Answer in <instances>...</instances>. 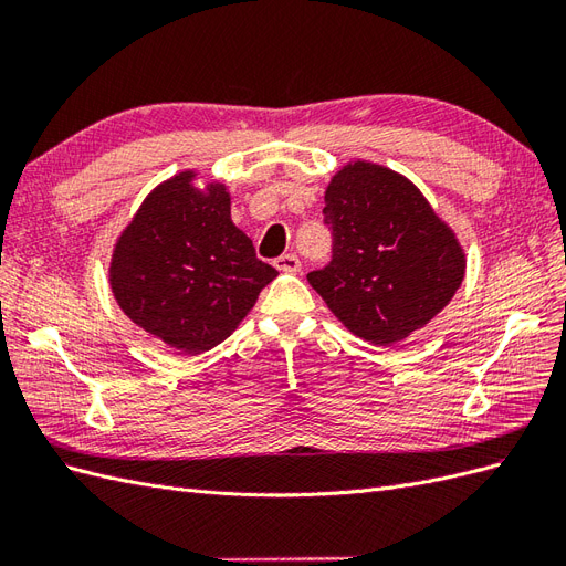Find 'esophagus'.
Returning a JSON list of instances; mask_svg holds the SVG:
<instances>
[{
	"label": "esophagus",
	"mask_w": 566,
	"mask_h": 566,
	"mask_svg": "<svg viewBox=\"0 0 566 566\" xmlns=\"http://www.w3.org/2000/svg\"><path fill=\"white\" fill-rule=\"evenodd\" d=\"M273 266H276L283 273H297L302 269L297 254H283V256H279L276 262H273Z\"/></svg>",
	"instance_id": "obj_1"
}]
</instances>
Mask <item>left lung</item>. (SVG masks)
<instances>
[{"label":"left lung","mask_w":566,"mask_h":566,"mask_svg":"<svg viewBox=\"0 0 566 566\" xmlns=\"http://www.w3.org/2000/svg\"><path fill=\"white\" fill-rule=\"evenodd\" d=\"M333 262L306 281L349 333L391 347L447 306L465 279L455 231L394 169L349 160L325 186Z\"/></svg>","instance_id":"1"}]
</instances>
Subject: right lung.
Listing matches in <instances>:
<instances>
[{"label":"right lung","instance_id":"1","mask_svg":"<svg viewBox=\"0 0 566 566\" xmlns=\"http://www.w3.org/2000/svg\"><path fill=\"white\" fill-rule=\"evenodd\" d=\"M196 169L158 184L117 235L108 281L132 323L181 354L224 342L279 271L231 221L227 184Z\"/></svg>","mask_w":566,"mask_h":566}]
</instances>
